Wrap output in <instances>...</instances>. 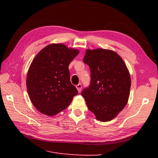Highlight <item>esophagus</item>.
<instances>
[{
	"label": "esophagus",
	"instance_id": "1",
	"mask_svg": "<svg viewBox=\"0 0 158 158\" xmlns=\"http://www.w3.org/2000/svg\"><path fill=\"white\" fill-rule=\"evenodd\" d=\"M76 88H77V89H78V92H79V93L81 92V91H82V84H78V85H76Z\"/></svg>",
	"mask_w": 158,
	"mask_h": 158
}]
</instances>
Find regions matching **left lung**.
Segmentation results:
<instances>
[{
	"label": "left lung",
	"mask_w": 158,
	"mask_h": 158,
	"mask_svg": "<svg viewBox=\"0 0 158 158\" xmlns=\"http://www.w3.org/2000/svg\"><path fill=\"white\" fill-rule=\"evenodd\" d=\"M91 72L90 84L82 92L88 109L100 121H109L128 102L131 85L127 66L111 50L87 49L84 58Z\"/></svg>",
	"instance_id": "8db88e82"
}]
</instances>
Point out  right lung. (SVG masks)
<instances>
[{
  "mask_svg": "<svg viewBox=\"0 0 158 158\" xmlns=\"http://www.w3.org/2000/svg\"><path fill=\"white\" fill-rule=\"evenodd\" d=\"M78 53L62 44H51L33 60L27 74V89L33 105L41 113L55 115L78 94L70 82L69 66Z\"/></svg>",
  "mask_w": 158,
  "mask_h": 158,
  "instance_id": "right-lung-1",
  "label": "right lung"
}]
</instances>
